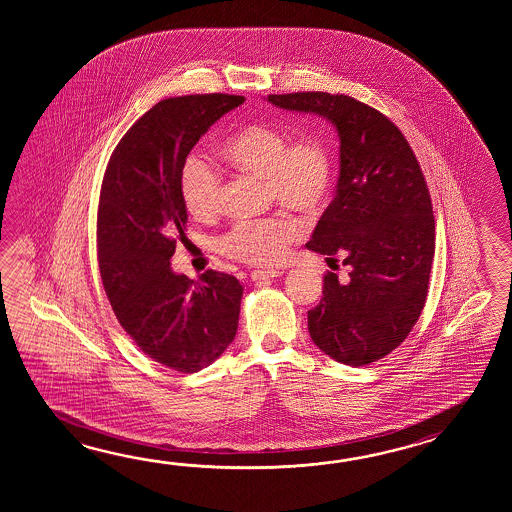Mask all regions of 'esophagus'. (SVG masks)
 I'll list each match as a JSON object with an SVG mask.
<instances>
[{
  "label": "esophagus",
  "mask_w": 512,
  "mask_h": 512,
  "mask_svg": "<svg viewBox=\"0 0 512 512\" xmlns=\"http://www.w3.org/2000/svg\"><path fill=\"white\" fill-rule=\"evenodd\" d=\"M280 274H282V271H278V269H261V271L251 272V280L252 282H267V280H272Z\"/></svg>",
  "instance_id": "34e87169"
}]
</instances>
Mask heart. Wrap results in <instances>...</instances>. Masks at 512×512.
Returning <instances> with one entry per match:
<instances>
[{
	"mask_svg": "<svg viewBox=\"0 0 512 512\" xmlns=\"http://www.w3.org/2000/svg\"><path fill=\"white\" fill-rule=\"evenodd\" d=\"M291 133L272 124L252 122L232 131L219 152L232 170L263 177L271 199L307 216L320 214L335 181V157L320 135ZM181 197L194 218H214L221 207L223 183L212 166L190 157L181 170ZM304 227L293 216L241 221L221 236V254L232 260L269 265L280 260L287 247L302 238Z\"/></svg>",
	"mask_w": 512,
	"mask_h": 512,
	"instance_id": "1",
	"label": "heart"
}]
</instances>
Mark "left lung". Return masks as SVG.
Returning <instances> with one entry per match:
<instances>
[{
  "mask_svg": "<svg viewBox=\"0 0 512 512\" xmlns=\"http://www.w3.org/2000/svg\"><path fill=\"white\" fill-rule=\"evenodd\" d=\"M267 100L316 113L337 130V196L305 247L327 261L342 258L349 278L338 282L335 272H327L307 326L331 359L366 366L392 353L425 307L435 249L425 175L401 130L357 98L307 91Z\"/></svg>",
  "mask_w": 512,
  "mask_h": 512,
  "instance_id": "8db88e82",
  "label": "left lung"
}]
</instances>
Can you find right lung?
Returning <instances> with one entry per match:
<instances>
[{
  "mask_svg": "<svg viewBox=\"0 0 512 512\" xmlns=\"http://www.w3.org/2000/svg\"><path fill=\"white\" fill-rule=\"evenodd\" d=\"M243 102L225 93L161 100L120 139L100 188L98 269L109 304L144 355L183 373L232 344L243 287L225 272L196 282L172 271L188 221L181 170L208 128Z\"/></svg>",
  "mask_w": 512,
  "mask_h": 512,
  "instance_id": "add662e5",
  "label": "right lung"
}]
</instances>
